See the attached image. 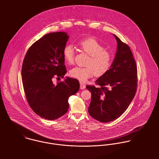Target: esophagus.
<instances>
[{"instance_id":"34e87169","label":"esophagus","mask_w":159,"mask_h":159,"mask_svg":"<svg viewBox=\"0 0 159 159\" xmlns=\"http://www.w3.org/2000/svg\"><path fill=\"white\" fill-rule=\"evenodd\" d=\"M86 88V85L82 83V82H80V89H84Z\"/></svg>"}]
</instances>
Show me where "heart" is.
<instances>
[{
  "label": "heart",
  "mask_w": 159,
  "mask_h": 159,
  "mask_svg": "<svg viewBox=\"0 0 159 159\" xmlns=\"http://www.w3.org/2000/svg\"><path fill=\"white\" fill-rule=\"evenodd\" d=\"M79 45L82 50L89 56L86 62V67H76L70 70L71 77L81 82L86 81L92 77L95 73L98 76L106 73L113 63L111 54L105 49V47L94 38H88L81 40ZM75 50L71 45H67L63 49V57L69 64L75 60Z\"/></svg>",
  "instance_id": "b5f03b06"
}]
</instances>
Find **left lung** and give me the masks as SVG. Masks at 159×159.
Here are the masks:
<instances>
[{"instance_id": "left-lung-1", "label": "left lung", "mask_w": 159, "mask_h": 159, "mask_svg": "<svg viewBox=\"0 0 159 159\" xmlns=\"http://www.w3.org/2000/svg\"><path fill=\"white\" fill-rule=\"evenodd\" d=\"M114 36L117 45L111 67L96 80L100 88L86 86L92 93L89 114L101 122L113 121L124 113L137 88V68L132 52L129 46Z\"/></svg>"}]
</instances>
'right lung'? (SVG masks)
I'll use <instances>...</instances> for the list:
<instances>
[{"label": "right lung", "mask_w": 159, "mask_h": 159, "mask_svg": "<svg viewBox=\"0 0 159 159\" xmlns=\"http://www.w3.org/2000/svg\"><path fill=\"white\" fill-rule=\"evenodd\" d=\"M68 39L64 32L46 34L29 48L23 61L21 76L27 102L35 113L48 120L66 113L68 98L80 88L76 79L66 77L56 84L52 80L67 73L63 49Z\"/></svg>", "instance_id": "right-lung-1"}]
</instances>
